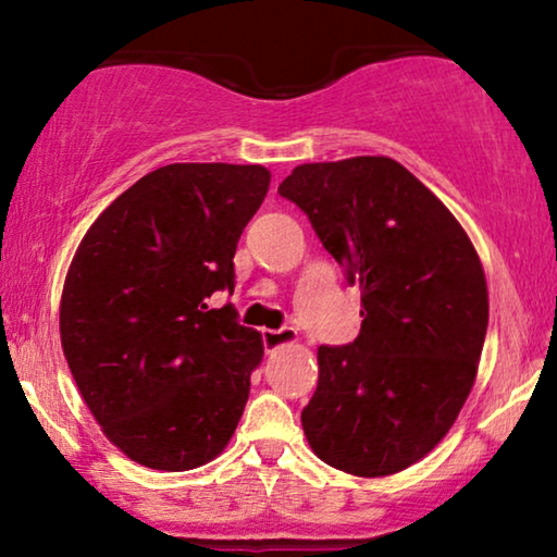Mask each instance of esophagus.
Returning <instances> with one entry per match:
<instances>
[{
	"label": "esophagus",
	"mask_w": 557,
	"mask_h": 557,
	"mask_svg": "<svg viewBox=\"0 0 557 557\" xmlns=\"http://www.w3.org/2000/svg\"><path fill=\"white\" fill-rule=\"evenodd\" d=\"M261 339H263L265 352H271V349H276L281 345H292V342H296V330H294V326H281V330H263Z\"/></svg>",
	"instance_id": "34e87169"
}]
</instances>
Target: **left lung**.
<instances>
[{"instance_id":"8db88e82","label":"left lung","mask_w":557,"mask_h":557,"mask_svg":"<svg viewBox=\"0 0 557 557\" xmlns=\"http://www.w3.org/2000/svg\"><path fill=\"white\" fill-rule=\"evenodd\" d=\"M360 284L362 326L319 347L301 425L330 467L387 476L423 459L469 398L490 299L482 263L446 205L387 157L301 164L278 185Z\"/></svg>"}]
</instances>
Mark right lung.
I'll list each match as a JSON object with an SVG mask.
<instances>
[{"label": "right lung", "instance_id": "right-lung-1", "mask_svg": "<svg viewBox=\"0 0 557 557\" xmlns=\"http://www.w3.org/2000/svg\"><path fill=\"white\" fill-rule=\"evenodd\" d=\"M271 174L258 164H166L106 208L81 240L60 301L75 385L128 459L202 467L235 433L263 357L233 294L243 227Z\"/></svg>", "mask_w": 557, "mask_h": 557}]
</instances>
